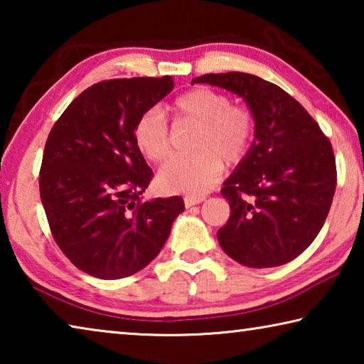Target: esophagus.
Masks as SVG:
<instances>
[{"label": "esophagus", "instance_id": "obj_1", "mask_svg": "<svg viewBox=\"0 0 364 364\" xmlns=\"http://www.w3.org/2000/svg\"><path fill=\"white\" fill-rule=\"evenodd\" d=\"M204 200H205V196H186L184 197V205H186V208H189L193 205L200 204V202Z\"/></svg>", "mask_w": 364, "mask_h": 364}]
</instances>
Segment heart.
Wrapping results in <instances>:
<instances>
[{
	"label": "heart",
	"mask_w": 364,
	"mask_h": 364,
	"mask_svg": "<svg viewBox=\"0 0 364 364\" xmlns=\"http://www.w3.org/2000/svg\"><path fill=\"white\" fill-rule=\"evenodd\" d=\"M178 120L199 125L194 156L171 159L160 168L157 183L167 193L202 196L217 183L225 165H236L247 156L255 133V119L249 109L231 106L223 93L196 88L173 101ZM134 144L152 162L170 154L168 123L157 109L146 110L134 123Z\"/></svg>",
	"instance_id": "heart-1"
}]
</instances>
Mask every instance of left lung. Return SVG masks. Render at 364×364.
Wrapping results in <instances>:
<instances>
[{"mask_svg":"<svg viewBox=\"0 0 364 364\" xmlns=\"http://www.w3.org/2000/svg\"><path fill=\"white\" fill-rule=\"evenodd\" d=\"M191 83L242 97L255 119L252 146L223 183L231 215L217 236L232 260L249 268L292 262L328 217L336 159L318 123L279 86L242 72L207 73Z\"/></svg>","mask_w":364,"mask_h":364,"instance_id":"1","label":"left lung"}]
</instances>
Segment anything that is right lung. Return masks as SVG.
Instances as JSON below:
<instances>
[{
	"mask_svg": "<svg viewBox=\"0 0 364 364\" xmlns=\"http://www.w3.org/2000/svg\"><path fill=\"white\" fill-rule=\"evenodd\" d=\"M173 78L107 80L70 102L49 133L40 197L64 255L100 279L138 273L162 250L184 210L180 196L143 200L152 170L134 123L173 90Z\"/></svg>",
	"mask_w": 364,
	"mask_h": 364,
	"instance_id": "add662e5",
	"label": "right lung"
}]
</instances>
